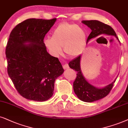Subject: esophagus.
Returning <instances> with one entry per match:
<instances>
[{"instance_id": "obj_1", "label": "esophagus", "mask_w": 128, "mask_h": 128, "mask_svg": "<svg viewBox=\"0 0 128 128\" xmlns=\"http://www.w3.org/2000/svg\"><path fill=\"white\" fill-rule=\"evenodd\" d=\"M63 68H64V70L68 69V68H69V66H68V64L67 63H66L65 64H64V65H63Z\"/></svg>"}]
</instances>
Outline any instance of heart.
<instances>
[{
    "label": "heart",
    "instance_id": "heart-1",
    "mask_svg": "<svg viewBox=\"0 0 128 128\" xmlns=\"http://www.w3.org/2000/svg\"><path fill=\"white\" fill-rule=\"evenodd\" d=\"M87 40L84 29L76 24L63 22L55 28L51 38H46L45 45L51 54L58 56L63 51L70 57H76L83 52Z\"/></svg>",
    "mask_w": 128,
    "mask_h": 128
}]
</instances>
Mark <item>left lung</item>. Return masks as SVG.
I'll use <instances>...</instances> for the list:
<instances>
[{
  "mask_svg": "<svg viewBox=\"0 0 128 128\" xmlns=\"http://www.w3.org/2000/svg\"><path fill=\"white\" fill-rule=\"evenodd\" d=\"M82 22L92 30L91 33L87 38V43L91 39L103 34L113 35L119 41L114 29L109 25L96 20H83ZM81 57L82 56L80 55L68 63L69 67L77 72V76L73 83L74 93L79 99L85 102H93L103 98L110 93L116 79L112 83L102 88L94 87L87 82L82 73L80 66Z\"/></svg>",
  "mask_w": 128,
  "mask_h": 128,
  "instance_id": "left-lung-1",
  "label": "left lung"
}]
</instances>
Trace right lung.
Listing matches in <instances>:
<instances>
[{
	"label": "right lung",
	"instance_id": "1",
	"mask_svg": "<svg viewBox=\"0 0 128 128\" xmlns=\"http://www.w3.org/2000/svg\"><path fill=\"white\" fill-rule=\"evenodd\" d=\"M56 18L28 19L16 26L6 48L8 73L22 96L36 102L52 96L55 81L64 72L58 58L51 56L44 42Z\"/></svg>",
	"mask_w": 128,
	"mask_h": 128
}]
</instances>
